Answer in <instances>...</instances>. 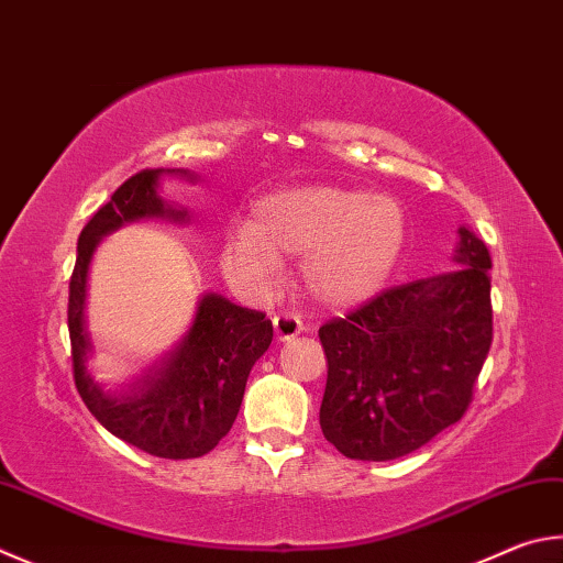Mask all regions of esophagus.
I'll use <instances>...</instances> for the list:
<instances>
[{
  "label": "esophagus",
  "mask_w": 563,
  "mask_h": 563,
  "mask_svg": "<svg viewBox=\"0 0 563 563\" xmlns=\"http://www.w3.org/2000/svg\"><path fill=\"white\" fill-rule=\"evenodd\" d=\"M273 330H275V340L288 342V340H292V336H298L302 332V320L298 314H290V312L275 314Z\"/></svg>",
  "instance_id": "esophagus-1"
}]
</instances>
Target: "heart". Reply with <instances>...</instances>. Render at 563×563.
Wrapping results in <instances>:
<instances>
[{"label":"heart","instance_id":"b5f03b06","mask_svg":"<svg viewBox=\"0 0 563 563\" xmlns=\"http://www.w3.org/2000/svg\"><path fill=\"white\" fill-rule=\"evenodd\" d=\"M406 243V213L384 194L305 187L255 203L249 227L221 246V271L253 295L280 280V255H302V283L324 305L372 298L394 273Z\"/></svg>","mask_w":563,"mask_h":563}]
</instances>
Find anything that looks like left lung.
Segmentation results:
<instances>
[{
    "label": "left lung",
    "instance_id": "1",
    "mask_svg": "<svg viewBox=\"0 0 563 563\" xmlns=\"http://www.w3.org/2000/svg\"><path fill=\"white\" fill-rule=\"evenodd\" d=\"M457 268L384 290L320 327V426L352 460H396L467 411L493 344L487 246L457 229Z\"/></svg>",
    "mask_w": 563,
    "mask_h": 563
}]
</instances>
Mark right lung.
Here are the masks:
<instances>
[{
  "instance_id": "add662e5",
  "label": "right lung",
  "mask_w": 563,
  "mask_h": 563,
  "mask_svg": "<svg viewBox=\"0 0 563 563\" xmlns=\"http://www.w3.org/2000/svg\"><path fill=\"white\" fill-rule=\"evenodd\" d=\"M165 175L197 181L189 169H142L120 184L80 231L68 292V334L76 388L98 423L150 455L187 460L207 455L231 431L253 364L273 342V324L263 312L207 292L181 340L132 376L130 384L106 391L93 379L88 372L93 340L86 322L90 263L98 243L125 223L140 219L189 223L187 209L159 197V179Z\"/></svg>"
}]
</instances>
